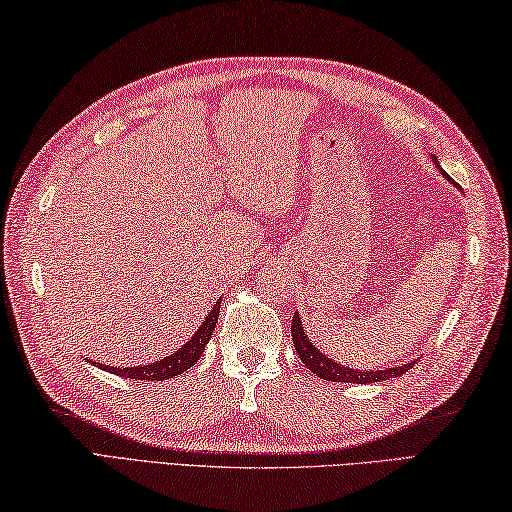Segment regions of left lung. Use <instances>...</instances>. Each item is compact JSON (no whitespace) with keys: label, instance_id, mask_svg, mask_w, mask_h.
Here are the masks:
<instances>
[{"label":"left lung","instance_id":"1","mask_svg":"<svg viewBox=\"0 0 512 512\" xmlns=\"http://www.w3.org/2000/svg\"><path fill=\"white\" fill-rule=\"evenodd\" d=\"M431 159L435 161L437 170L442 172V176H446V179H448V174L442 170V165H440V161H437V156L431 154ZM291 336H294V347L298 351L302 364H305V367L311 373H316L318 378H322V380L353 382V384L380 382V380H389V378H400L402 373L413 369V364H415V360H411V362L402 364V367H400V364H395V367L380 369V371H373V369L360 371V369L347 367V364H338V360H331L329 356H325V353H322L316 347L314 340L307 336V331H305V327H302V320H300L298 311L294 314V320H291Z\"/></svg>","mask_w":512,"mask_h":512}]
</instances>
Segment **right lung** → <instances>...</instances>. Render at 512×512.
<instances>
[{"instance_id": "1", "label": "right lung", "mask_w": 512, "mask_h": 512, "mask_svg": "<svg viewBox=\"0 0 512 512\" xmlns=\"http://www.w3.org/2000/svg\"><path fill=\"white\" fill-rule=\"evenodd\" d=\"M218 311H221V305H216L207 311L205 320L201 322V327H198L192 338L187 340L185 344H181V349L172 351L170 356H165L156 362L150 364H137V367H110V364H99V362H92L95 367L114 373V375H121V378H130V380H145V382H152V380H170L174 375H181L185 373L190 367H194L196 360L201 358V353L205 349V344L210 342L212 333L216 329V322H218Z\"/></svg>"}]
</instances>
